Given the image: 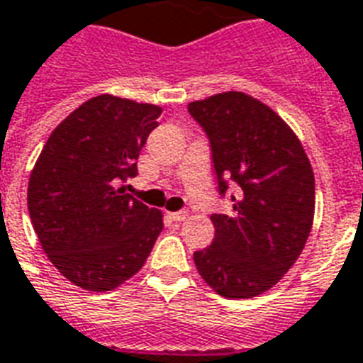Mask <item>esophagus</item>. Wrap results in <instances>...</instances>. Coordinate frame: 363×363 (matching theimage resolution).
<instances>
[{
    "instance_id": "esophagus-1",
    "label": "esophagus",
    "mask_w": 363,
    "mask_h": 363,
    "mask_svg": "<svg viewBox=\"0 0 363 363\" xmlns=\"http://www.w3.org/2000/svg\"><path fill=\"white\" fill-rule=\"evenodd\" d=\"M169 215L171 220H184L188 217L186 211H173V213H167Z\"/></svg>"
}]
</instances>
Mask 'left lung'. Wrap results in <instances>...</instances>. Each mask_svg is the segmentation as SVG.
<instances>
[{"label":"left lung","mask_w":363,"mask_h":363,"mask_svg":"<svg viewBox=\"0 0 363 363\" xmlns=\"http://www.w3.org/2000/svg\"><path fill=\"white\" fill-rule=\"evenodd\" d=\"M188 112L209 138L218 194L232 201L228 215H211L215 238L194 262L218 295L257 297L281 280L308 240L311 162L286 121L245 93L190 102Z\"/></svg>","instance_id":"1"}]
</instances>
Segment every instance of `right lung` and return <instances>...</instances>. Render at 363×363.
<instances>
[{
  "label": "right lung",
  "mask_w": 363,
  "mask_h": 363,
  "mask_svg": "<svg viewBox=\"0 0 363 363\" xmlns=\"http://www.w3.org/2000/svg\"><path fill=\"white\" fill-rule=\"evenodd\" d=\"M162 108L99 95L51 137L28 182V211L41 247L66 280L110 291L143 268L163 228L162 213L120 186Z\"/></svg>",
  "instance_id": "obj_1"
}]
</instances>
